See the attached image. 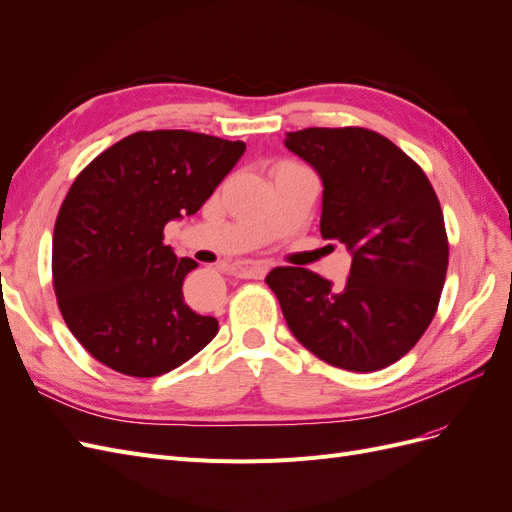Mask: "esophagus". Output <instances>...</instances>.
Masks as SVG:
<instances>
[{"label": "esophagus", "instance_id": "34e87169", "mask_svg": "<svg viewBox=\"0 0 512 512\" xmlns=\"http://www.w3.org/2000/svg\"><path fill=\"white\" fill-rule=\"evenodd\" d=\"M269 265L267 262H241V265L235 267V273L243 280H262L267 275Z\"/></svg>", "mask_w": 512, "mask_h": 512}]
</instances>
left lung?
<instances>
[{"label":"left lung","instance_id":"left-lung-1","mask_svg":"<svg viewBox=\"0 0 512 512\" xmlns=\"http://www.w3.org/2000/svg\"><path fill=\"white\" fill-rule=\"evenodd\" d=\"M284 145L322 181L320 232L352 254L335 288L301 267L267 284L288 329L318 359L348 371L399 361L436 316L446 280L444 215L429 179L389 138L365 128H305Z\"/></svg>","mask_w":512,"mask_h":512}]
</instances>
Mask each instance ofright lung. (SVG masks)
Here are the masks:
<instances>
[{"label":"right lung","mask_w":512,"mask_h":512,"mask_svg":"<svg viewBox=\"0 0 512 512\" xmlns=\"http://www.w3.org/2000/svg\"><path fill=\"white\" fill-rule=\"evenodd\" d=\"M245 143L188 130L136 132L102 151L59 209L53 286L68 329L119 374L156 378L218 335L183 280L198 265L164 245V226L194 215L241 160Z\"/></svg>","instance_id":"obj_1"}]
</instances>
